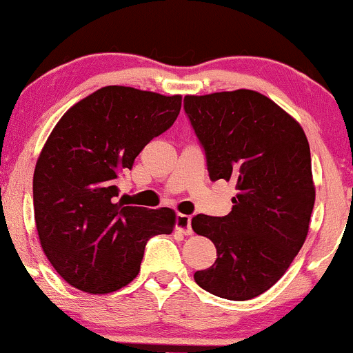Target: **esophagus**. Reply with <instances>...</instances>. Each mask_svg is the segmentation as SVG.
Segmentation results:
<instances>
[{
    "label": "esophagus",
    "instance_id": "1",
    "mask_svg": "<svg viewBox=\"0 0 353 353\" xmlns=\"http://www.w3.org/2000/svg\"><path fill=\"white\" fill-rule=\"evenodd\" d=\"M190 216L188 214H179L177 216V221H176V228L179 232L184 234V236H192V228H190Z\"/></svg>",
    "mask_w": 353,
    "mask_h": 353
}]
</instances>
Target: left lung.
I'll return each mask as SVG.
<instances>
[{
    "mask_svg": "<svg viewBox=\"0 0 353 353\" xmlns=\"http://www.w3.org/2000/svg\"><path fill=\"white\" fill-rule=\"evenodd\" d=\"M184 109L204 145L212 181H234L224 217L197 214L194 232L217 249L212 267L197 270L204 290L249 301L269 290L292 264L309 234L315 185L302 125L250 89L185 96Z\"/></svg>",
    "mask_w": 353,
    "mask_h": 353,
    "instance_id": "1",
    "label": "left lung"
}]
</instances>
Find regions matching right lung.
I'll use <instances>...</instances> for the list:
<instances>
[{
    "instance_id": "add662e5",
    "label": "right lung",
    "mask_w": 353,
    "mask_h": 353,
    "mask_svg": "<svg viewBox=\"0 0 353 353\" xmlns=\"http://www.w3.org/2000/svg\"><path fill=\"white\" fill-rule=\"evenodd\" d=\"M182 96L106 86L68 109L39 152L34 221L43 252L70 285L104 295L139 274L145 242L171 234L169 208L125 205L116 179L174 124Z\"/></svg>"
}]
</instances>
